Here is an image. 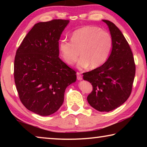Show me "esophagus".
Returning <instances> with one entry per match:
<instances>
[{
    "label": "esophagus",
    "instance_id": "34e87169",
    "mask_svg": "<svg viewBox=\"0 0 147 147\" xmlns=\"http://www.w3.org/2000/svg\"><path fill=\"white\" fill-rule=\"evenodd\" d=\"M76 74H77V79H78V80H82V76L81 75L80 73L78 72V73H76Z\"/></svg>",
    "mask_w": 147,
    "mask_h": 147
}]
</instances>
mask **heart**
Returning <instances> with one entry per match:
<instances>
[{"instance_id": "b5f03b06", "label": "heart", "mask_w": 147, "mask_h": 147, "mask_svg": "<svg viewBox=\"0 0 147 147\" xmlns=\"http://www.w3.org/2000/svg\"><path fill=\"white\" fill-rule=\"evenodd\" d=\"M113 47V39L109 32L97 26H86L74 30L71 41L62 39L59 51L63 61L69 65L78 63L80 69L90 66L91 69L101 67L108 60Z\"/></svg>"}]
</instances>
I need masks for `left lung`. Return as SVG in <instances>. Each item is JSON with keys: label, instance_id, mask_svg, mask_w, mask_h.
<instances>
[{"label": "left lung", "instance_id": "obj_1", "mask_svg": "<svg viewBox=\"0 0 147 147\" xmlns=\"http://www.w3.org/2000/svg\"><path fill=\"white\" fill-rule=\"evenodd\" d=\"M108 26L113 39L110 56L103 65L84 73V80L93 86L87 97L96 110L108 112L121 106L130 96L136 74L132 52L126 39L115 24L102 20Z\"/></svg>", "mask_w": 147, "mask_h": 147}]
</instances>
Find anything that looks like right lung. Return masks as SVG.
<instances>
[{
    "label": "right lung",
    "instance_id": "right-lung-1",
    "mask_svg": "<svg viewBox=\"0 0 147 147\" xmlns=\"http://www.w3.org/2000/svg\"><path fill=\"white\" fill-rule=\"evenodd\" d=\"M69 20L53 19L35 24L18 49L14 80L20 100L42 116L55 113L65 89L76 80V73L59 58V39Z\"/></svg>",
    "mask_w": 147,
    "mask_h": 147
}]
</instances>
